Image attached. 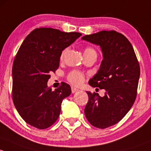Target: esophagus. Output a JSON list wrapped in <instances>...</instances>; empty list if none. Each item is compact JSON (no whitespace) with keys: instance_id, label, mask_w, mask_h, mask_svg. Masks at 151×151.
Returning <instances> with one entry per match:
<instances>
[{"instance_id":"obj_1","label":"esophagus","mask_w":151,"mask_h":151,"mask_svg":"<svg viewBox=\"0 0 151 151\" xmlns=\"http://www.w3.org/2000/svg\"><path fill=\"white\" fill-rule=\"evenodd\" d=\"M79 90L78 89V88H75V87L72 86L71 87V91H72V93H75V92H77V91H78Z\"/></svg>"}]
</instances>
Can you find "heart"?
<instances>
[{
	"label": "heart",
	"mask_w": 151,
	"mask_h": 151,
	"mask_svg": "<svg viewBox=\"0 0 151 151\" xmlns=\"http://www.w3.org/2000/svg\"><path fill=\"white\" fill-rule=\"evenodd\" d=\"M65 52H66V49L62 52L61 56H60L61 60L63 59V57H64ZM83 54H84V56H87L89 55V54H96V52L94 51V49H92V48L87 47L84 49V51H83ZM67 79H68V81L71 83V84L76 86H79L83 83L85 78L82 73L77 70H73L71 71V72L68 74V76H67Z\"/></svg>",
	"instance_id": "heart-1"
}]
</instances>
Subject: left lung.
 Listing matches in <instances>:
<instances>
[{"instance_id": "obj_1", "label": "left lung", "mask_w": 151, "mask_h": 151, "mask_svg": "<svg viewBox=\"0 0 151 151\" xmlns=\"http://www.w3.org/2000/svg\"><path fill=\"white\" fill-rule=\"evenodd\" d=\"M81 38L100 46L103 60L88 84L105 90L104 97L86 91L85 116L94 127L108 128L120 122L134 102L140 75L139 63L131 43L120 32L102 30Z\"/></svg>"}]
</instances>
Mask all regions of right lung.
Masks as SVG:
<instances>
[{"label": "right lung", "mask_w": 151, "mask_h": 151, "mask_svg": "<svg viewBox=\"0 0 151 151\" xmlns=\"http://www.w3.org/2000/svg\"><path fill=\"white\" fill-rule=\"evenodd\" d=\"M81 35L40 27L22 43L12 67V98L19 114L29 125L44 129L60 116L62 102L71 94L70 86L63 82L52 91L47 82L60 66L62 52Z\"/></svg>", "instance_id": "obj_1"}]
</instances>
